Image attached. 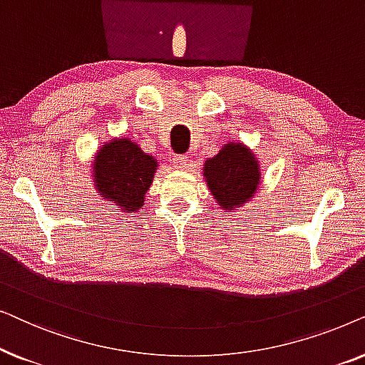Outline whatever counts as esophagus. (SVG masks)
I'll return each mask as SVG.
<instances>
[{
	"mask_svg": "<svg viewBox=\"0 0 365 365\" xmlns=\"http://www.w3.org/2000/svg\"><path fill=\"white\" fill-rule=\"evenodd\" d=\"M171 161H173V166L176 169H184V168H187L189 156H186V154H174Z\"/></svg>",
	"mask_w": 365,
	"mask_h": 365,
	"instance_id": "obj_1",
	"label": "esophagus"
}]
</instances>
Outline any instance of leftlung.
Returning a JSON list of instances; mask_svg holds the SVG:
<instances>
[{
  "label": "left lung",
  "mask_w": 365,
  "mask_h": 365,
  "mask_svg": "<svg viewBox=\"0 0 365 365\" xmlns=\"http://www.w3.org/2000/svg\"><path fill=\"white\" fill-rule=\"evenodd\" d=\"M202 173L209 191L226 212L251 201L261 181L256 154L242 143L224 144L216 156L206 159Z\"/></svg>",
  "instance_id": "left-lung-1"
}]
</instances>
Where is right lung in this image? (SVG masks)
<instances>
[{
    "label": "right lung",
    "mask_w": 365,
    "mask_h": 365,
    "mask_svg": "<svg viewBox=\"0 0 365 365\" xmlns=\"http://www.w3.org/2000/svg\"><path fill=\"white\" fill-rule=\"evenodd\" d=\"M158 161L128 138H116L98 149L93 161V178L98 196L138 212L144 206V194L151 186Z\"/></svg>",
    "instance_id": "right-lung-1"
}]
</instances>
